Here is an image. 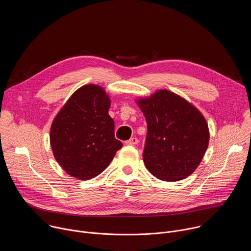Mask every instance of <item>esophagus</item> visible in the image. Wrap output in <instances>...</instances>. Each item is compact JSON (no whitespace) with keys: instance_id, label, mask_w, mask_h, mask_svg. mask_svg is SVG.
Listing matches in <instances>:
<instances>
[{"instance_id":"esophagus-1","label":"esophagus","mask_w":251,"mask_h":251,"mask_svg":"<svg viewBox=\"0 0 251 251\" xmlns=\"http://www.w3.org/2000/svg\"><path fill=\"white\" fill-rule=\"evenodd\" d=\"M138 142H139V140L137 139V138H131V139H129V140H127L125 143L127 145H136V144H138Z\"/></svg>"}]
</instances>
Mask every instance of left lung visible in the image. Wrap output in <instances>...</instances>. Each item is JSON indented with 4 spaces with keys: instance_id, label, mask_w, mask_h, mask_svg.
Wrapping results in <instances>:
<instances>
[{
    "instance_id": "1",
    "label": "left lung",
    "mask_w": 251,
    "mask_h": 251,
    "mask_svg": "<svg viewBox=\"0 0 251 251\" xmlns=\"http://www.w3.org/2000/svg\"><path fill=\"white\" fill-rule=\"evenodd\" d=\"M138 105L147 122L143 160L148 171L169 182L190 176L208 145L203 116L184 98L168 90L140 99Z\"/></svg>"
}]
</instances>
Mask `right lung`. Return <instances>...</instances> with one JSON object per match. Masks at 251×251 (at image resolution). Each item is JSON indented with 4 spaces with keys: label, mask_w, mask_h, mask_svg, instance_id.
<instances>
[{
    "label": "right lung",
    "mask_w": 251,
    "mask_h": 251,
    "mask_svg": "<svg viewBox=\"0 0 251 251\" xmlns=\"http://www.w3.org/2000/svg\"><path fill=\"white\" fill-rule=\"evenodd\" d=\"M109 97L89 84L76 90L54 118L50 145L62 169L79 180L101 174L123 146L114 136Z\"/></svg>",
    "instance_id": "right-lung-1"
}]
</instances>
